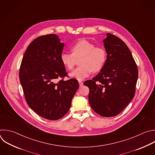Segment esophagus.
Segmentation results:
<instances>
[{
    "instance_id": "1",
    "label": "esophagus",
    "mask_w": 155,
    "mask_h": 155,
    "mask_svg": "<svg viewBox=\"0 0 155 155\" xmlns=\"http://www.w3.org/2000/svg\"><path fill=\"white\" fill-rule=\"evenodd\" d=\"M78 83H79V85H80V87H81V86L83 85V83L82 81H78Z\"/></svg>"
}]
</instances>
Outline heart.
<instances>
[{
	"label": "heart",
	"instance_id": "b5f03b06",
	"mask_svg": "<svg viewBox=\"0 0 155 155\" xmlns=\"http://www.w3.org/2000/svg\"><path fill=\"white\" fill-rule=\"evenodd\" d=\"M72 54L63 52L60 60L69 70H72L75 64V59L81 57L79 67L70 74V76L78 80L87 77L92 72H100L106 63L107 53L106 49L86 40L81 39L75 42L71 48Z\"/></svg>",
	"mask_w": 155,
	"mask_h": 155
}]
</instances>
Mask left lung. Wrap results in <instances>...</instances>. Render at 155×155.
<instances>
[{
  "label": "left lung",
  "mask_w": 155,
  "mask_h": 155,
  "mask_svg": "<svg viewBox=\"0 0 155 155\" xmlns=\"http://www.w3.org/2000/svg\"><path fill=\"white\" fill-rule=\"evenodd\" d=\"M107 59L104 67L84 85L89 89L92 109L103 117L119 114L133 98L138 69L131 51L119 38L111 33L104 40Z\"/></svg>",
  "instance_id": "8db88e82"
}]
</instances>
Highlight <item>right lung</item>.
<instances>
[{"instance_id": "1", "label": "right lung", "mask_w": 155, "mask_h": 155, "mask_svg": "<svg viewBox=\"0 0 155 155\" xmlns=\"http://www.w3.org/2000/svg\"><path fill=\"white\" fill-rule=\"evenodd\" d=\"M63 47L55 34L41 36L28 45L20 66L19 79L28 105L51 120L68 112L79 86L75 78L64 80L68 73L60 60Z\"/></svg>"}]
</instances>
